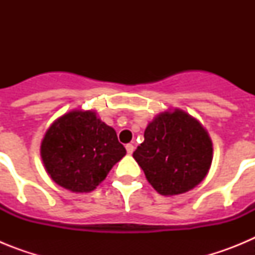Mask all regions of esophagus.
Segmentation results:
<instances>
[{
    "label": "esophagus",
    "mask_w": 255,
    "mask_h": 255,
    "mask_svg": "<svg viewBox=\"0 0 255 255\" xmlns=\"http://www.w3.org/2000/svg\"><path fill=\"white\" fill-rule=\"evenodd\" d=\"M126 152L129 153V154H131V153L134 152V145H132V144H126Z\"/></svg>",
    "instance_id": "esophagus-1"
}]
</instances>
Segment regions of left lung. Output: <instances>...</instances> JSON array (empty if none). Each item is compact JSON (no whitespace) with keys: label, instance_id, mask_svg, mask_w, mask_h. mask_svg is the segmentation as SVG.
Returning <instances> with one entry per match:
<instances>
[{"label":"left lung","instance_id":"obj_1","mask_svg":"<svg viewBox=\"0 0 255 255\" xmlns=\"http://www.w3.org/2000/svg\"><path fill=\"white\" fill-rule=\"evenodd\" d=\"M212 141L195 119L175 110L163 112L147 126L144 141L132 157L155 190L181 194L206 177L212 163Z\"/></svg>","mask_w":255,"mask_h":255}]
</instances>
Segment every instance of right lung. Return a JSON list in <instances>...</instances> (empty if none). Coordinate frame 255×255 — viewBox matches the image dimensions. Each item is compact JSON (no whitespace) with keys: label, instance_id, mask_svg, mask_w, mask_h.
Segmentation results:
<instances>
[{"label":"right lung","instance_id":"add662e5","mask_svg":"<svg viewBox=\"0 0 255 255\" xmlns=\"http://www.w3.org/2000/svg\"><path fill=\"white\" fill-rule=\"evenodd\" d=\"M40 154L58 185L75 193L92 191L126 154L111 126L91 111H73L52 124Z\"/></svg>","mask_w":255,"mask_h":255}]
</instances>
